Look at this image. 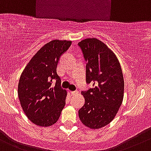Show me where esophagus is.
Segmentation results:
<instances>
[{"mask_svg": "<svg viewBox=\"0 0 151 151\" xmlns=\"http://www.w3.org/2000/svg\"><path fill=\"white\" fill-rule=\"evenodd\" d=\"M70 94H71L72 96H76V95L78 94V91H71L70 92Z\"/></svg>", "mask_w": 151, "mask_h": 151, "instance_id": "esophagus-1", "label": "esophagus"}]
</instances>
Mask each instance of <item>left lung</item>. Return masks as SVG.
Segmentation results:
<instances>
[{"label":"left lung","instance_id":"8db88e82","mask_svg":"<svg viewBox=\"0 0 151 151\" xmlns=\"http://www.w3.org/2000/svg\"><path fill=\"white\" fill-rule=\"evenodd\" d=\"M87 61L86 81L93 88L82 92L84 104L78 110L83 124L99 129L114 119L124 98V78L115 53L104 43L88 38L78 43Z\"/></svg>","mask_w":151,"mask_h":151}]
</instances>
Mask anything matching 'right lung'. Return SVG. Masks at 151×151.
I'll return each mask as SVG.
<instances>
[{
    "mask_svg": "<svg viewBox=\"0 0 151 151\" xmlns=\"http://www.w3.org/2000/svg\"><path fill=\"white\" fill-rule=\"evenodd\" d=\"M71 41L55 39L44 44L30 59L21 75L18 95L29 119L39 127H49L58 121L65 105L67 90L60 87L57 65ZM57 80L55 86L52 81Z\"/></svg>",
    "mask_w": 151,
    "mask_h": 151,
    "instance_id": "1",
    "label": "right lung"
}]
</instances>
